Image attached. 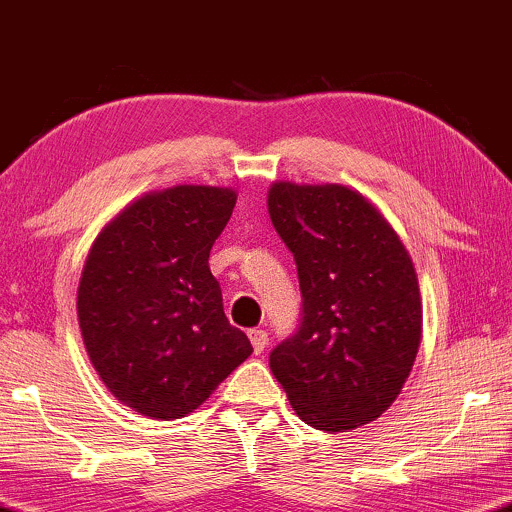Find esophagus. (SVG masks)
Listing matches in <instances>:
<instances>
[{"mask_svg":"<svg viewBox=\"0 0 512 512\" xmlns=\"http://www.w3.org/2000/svg\"><path fill=\"white\" fill-rule=\"evenodd\" d=\"M248 338H250V343H253V350L257 352V355L266 348V343H269V336H266L264 329H250Z\"/></svg>","mask_w":512,"mask_h":512,"instance_id":"esophagus-1","label":"esophagus"}]
</instances>
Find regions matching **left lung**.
I'll return each mask as SVG.
<instances>
[{
  "instance_id": "obj_1",
  "label": "left lung",
  "mask_w": 512,
  "mask_h": 512,
  "mask_svg": "<svg viewBox=\"0 0 512 512\" xmlns=\"http://www.w3.org/2000/svg\"><path fill=\"white\" fill-rule=\"evenodd\" d=\"M273 227L297 264L301 318L269 366L306 424L345 431L392 406L413 369L422 304L387 220L343 185L276 183Z\"/></svg>"
}]
</instances>
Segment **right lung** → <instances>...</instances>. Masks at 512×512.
Segmentation results:
<instances>
[{"label":"right lung","mask_w":512,"mask_h":512,"mask_svg":"<svg viewBox=\"0 0 512 512\" xmlns=\"http://www.w3.org/2000/svg\"><path fill=\"white\" fill-rule=\"evenodd\" d=\"M229 187L176 185L127 206L97 236L78 285L90 362L115 399L176 420L253 352L229 325L208 255L232 218Z\"/></svg>","instance_id":"1"}]
</instances>
